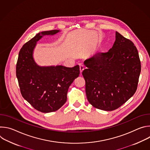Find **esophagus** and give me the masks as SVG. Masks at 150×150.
<instances>
[{
    "label": "esophagus",
    "instance_id": "esophagus-1",
    "mask_svg": "<svg viewBox=\"0 0 150 150\" xmlns=\"http://www.w3.org/2000/svg\"><path fill=\"white\" fill-rule=\"evenodd\" d=\"M79 68H80V73H81V74H82V71H83V69H84V67H83V65H79Z\"/></svg>",
    "mask_w": 150,
    "mask_h": 150
}]
</instances>
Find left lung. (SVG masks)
Returning <instances> with one entry per match:
<instances>
[{
    "label": "left lung",
    "instance_id": "obj_1",
    "mask_svg": "<svg viewBox=\"0 0 150 150\" xmlns=\"http://www.w3.org/2000/svg\"><path fill=\"white\" fill-rule=\"evenodd\" d=\"M82 71L85 92L94 108L112 111L136 92L141 69L138 50L133 42L116 32V40L109 52L85 60Z\"/></svg>",
    "mask_w": 150,
    "mask_h": 150
}]
</instances>
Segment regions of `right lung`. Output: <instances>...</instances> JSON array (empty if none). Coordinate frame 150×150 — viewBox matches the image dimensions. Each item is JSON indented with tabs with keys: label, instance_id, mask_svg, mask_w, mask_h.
Instances as JSON below:
<instances>
[{
	"label": "right lung",
	"instance_id": "1",
	"mask_svg": "<svg viewBox=\"0 0 150 150\" xmlns=\"http://www.w3.org/2000/svg\"><path fill=\"white\" fill-rule=\"evenodd\" d=\"M58 32L54 30L38 33L21 49L16 63V75L21 94L42 113L55 112L66 103L68 88L80 72L78 65L40 67L35 62L33 51L37 42L42 36Z\"/></svg>",
	"mask_w": 150,
	"mask_h": 150
}]
</instances>
